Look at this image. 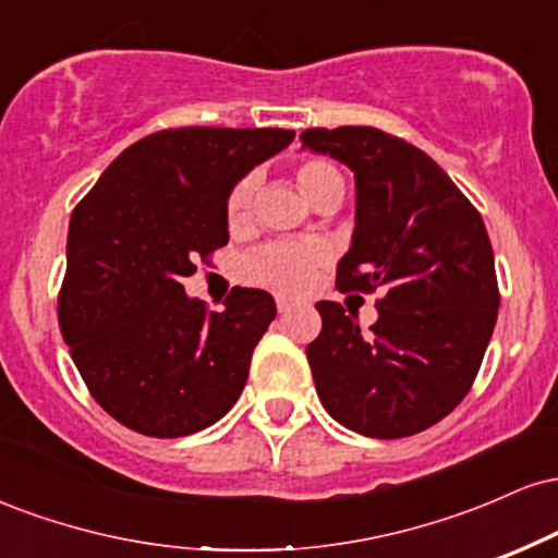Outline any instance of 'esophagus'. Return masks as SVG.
<instances>
[{"mask_svg":"<svg viewBox=\"0 0 558 558\" xmlns=\"http://www.w3.org/2000/svg\"><path fill=\"white\" fill-rule=\"evenodd\" d=\"M275 306H278L280 315H286V312H291L293 306H296V301L288 299V296H275Z\"/></svg>","mask_w":558,"mask_h":558,"instance_id":"esophagus-1","label":"esophagus"}]
</instances>
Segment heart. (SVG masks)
Masks as SVG:
<instances>
[{"label":"heart","instance_id":"heart-1","mask_svg":"<svg viewBox=\"0 0 558 558\" xmlns=\"http://www.w3.org/2000/svg\"><path fill=\"white\" fill-rule=\"evenodd\" d=\"M301 196L310 204L341 202L343 175L328 159H304L293 170ZM254 181L243 178L228 191L226 198V220L230 228H239L246 222L248 207H252ZM330 252L323 241H301V243H270L254 252L243 262V278L257 286L278 288V291H299L312 280L317 267L328 262Z\"/></svg>","mask_w":558,"mask_h":558}]
</instances>
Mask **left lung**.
<instances>
[{
    "instance_id": "obj_1",
    "label": "left lung",
    "mask_w": 558,
    "mask_h": 558,
    "mask_svg": "<svg viewBox=\"0 0 558 558\" xmlns=\"http://www.w3.org/2000/svg\"><path fill=\"white\" fill-rule=\"evenodd\" d=\"M304 149L354 170L356 226L338 291H380L377 323L319 301L306 345L332 420L367 438H407L470 393L498 317L488 230L457 183L414 144L367 125L306 128Z\"/></svg>"
}]
</instances>
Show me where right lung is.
<instances>
[{
  "label": "right lung",
  "instance_id": "add662e5",
  "mask_svg": "<svg viewBox=\"0 0 558 558\" xmlns=\"http://www.w3.org/2000/svg\"><path fill=\"white\" fill-rule=\"evenodd\" d=\"M283 128H170L136 141L73 209L57 317L92 396L120 425L181 438L226 417L275 319L259 288L207 312L181 280L228 243V191L291 144Z\"/></svg>",
  "mask_w": 558,
  "mask_h": 558
}]
</instances>
